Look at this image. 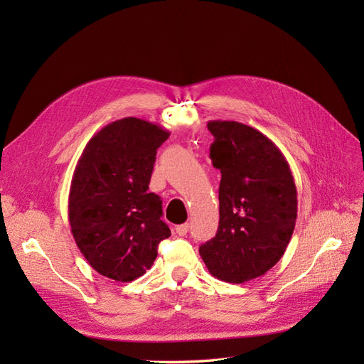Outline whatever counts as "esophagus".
<instances>
[{
  "instance_id": "34e87169",
  "label": "esophagus",
  "mask_w": 364,
  "mask_h": 364,
  "mask_svg": "<svg viewBox=\"0 0 364 364\" xmlns=\"http://www.w3.org/2000/svg\"><path fill=\"white\" fill-rule=\"evenodd\" d=\"M188 230H190V225L188 223H183V225L176 226V234L181 235V237L186 235V232H188Z\"/></svg>"
}]
</instances>
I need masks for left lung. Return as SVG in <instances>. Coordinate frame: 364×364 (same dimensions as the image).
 Segmentation results:
<instances>
[{"label": "left lung", "instance_id": "1", "mask_svg": "<svg viewBox=\"0 0 364 364\" xmlns=\"http://www.w3.org/2000/svg\"><path fill=\"white\" fill-rule=\"evenodd\" d=\"M209 149L222 173L220 222L199 253L213 277L243 284L277 264L293 235L297 191L290 165L259 130L238 121H209Z\"/></svg>", "mask_w": 364, "mask_h": 364}]
</instances>
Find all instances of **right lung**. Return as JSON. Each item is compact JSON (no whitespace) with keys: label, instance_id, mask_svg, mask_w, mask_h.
I'll list each match as a JSON object with an SVG mask.
<instances>
[{"label":"right lung","instance_id":"obj_1","mask_svg":"<svg viewBox=\"0 0 364 364\" xmlns=\"http://www.w3.org/2000/svg\"><path fill=\"white\" fill-rule=\"evenodd\" d=\"M170 132L127 117L87 142L73 174L68 218L77 247L103 277L130 282L142 277L171 235L162 200L149 193L156 150Z\"/></svg>","mask_w":364,"mask_h":364}]
</instances>
